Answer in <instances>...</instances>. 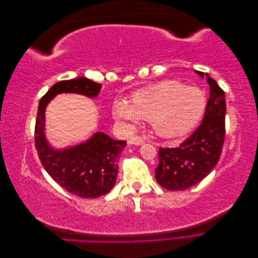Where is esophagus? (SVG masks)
<instances>
[{"label": "esophagus", "mask_w": 258, "mask_h": 258, "mask_svg": "<svg viewBox=\"0 0 258 258\" xmlns=\"http://www.w3.org/2000/svg\"><path fill=\"white\" fill-rule=\"evenodd\" d=\"M145 141L141 137H132L128 140L129 144H135V145H142Z\"/></svg>", "instance_id": "1"}]
</instances>
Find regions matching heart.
<instances>
[{
  "label": "heart",
  "instance_id": "obj_1",
  "mask_svg": "<svg viewBox=\"0 0 258 258\" xmlns=\"http://www.w3.org/2000/svg\"><path fill=\"white\" fill-rule=\"evenodd\" d=\"M207 108L205 92L176 81H162L136 92L129 103L116 100V119L135 122L150 119L156 134L178 138L190 132L201 120Z\"/></svg>",
  "mask_w": 258,
  "mask_h": 258
}]
</instances>
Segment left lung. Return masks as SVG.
<instances>
[{
    "mask_svg": "<svg viewBox=\"0 0 258 258\" xmlns=\"http://www.w3.org/2000/svg\"><path fill=\"white\" fill-rule=\"evenodd\" d=\"M204 77L202 72L196 71ZM210 98L204 120L178 147H160L155 177L163 188L184 190L199 183L220 160L225 140V92L209 74Z\"/></svg>",
    "mask_w": 258,
    "mask_h": 258,
    "instance_id": "1",
    "label": "left lung"
}]
</instances>
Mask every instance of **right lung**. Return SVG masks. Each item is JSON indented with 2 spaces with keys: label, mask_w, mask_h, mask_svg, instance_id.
<instances>
[{
  "label": "right lung",
  "mask_w": 258,
  "mask_h": 258,
  "mask_svg": "<svg viewBox=\"0 0 258 258\" xmlns=\"http://www.w3.org/2000/svg\"><path fill=\"white\" fill-rule=\"evenodd\" d=\"M101 87V84L86 77L61 81L54 84L38 103L34 131L38 158L54 182L82 198H97L113 188L118 173L119 156L127 142L97 132L84 143L53 150L45 138V110L58 93H79L96 98Z\"/></svg>",
  "instance_id": "add662e5"
}]
</instances>
